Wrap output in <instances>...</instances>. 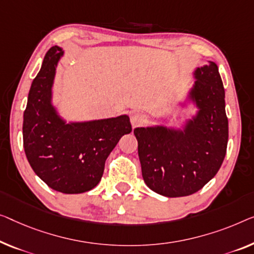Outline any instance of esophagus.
<instances>
[{"mask_svg": "<svg viewBox=\"0 0 254 254\" xmlns=\"http://www.w3.org/2000/svg\"><path fill=\"white\" fill-rule=\"evenodd\" d=\"M130 121H131V124L132 127H138L140 124H142L145 122V116L142 114H140L138 112H132L131 115H130Z\"/></svg>", "mask_w": 254, "mask_h": 254, "instance_id": "34e87169", "label": "esophagus"}]
</instances>
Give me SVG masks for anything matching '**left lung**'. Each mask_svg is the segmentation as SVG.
Returning a JSON list of instances; mask_svg holds the SVG:
<instances>
[{
  "label": "left lung",
  "mask_w": 254,
  "mask_h": 254,
  "mask_svg": "<svg viewBox=\"0 0 254 254\" xmlns=\"http://www.w3.org/2000/svg\"><path fill=\"white\" fill-rule=\"evenodd\" d=\"M195 83L183 107L191 104L195 115L181 127H135L142 178L147 186L166 197L194 194L213 178L224 162L228 142L225 89L217 64L194 70Z\"/></svg>",
  "instance_id": "obj_1"
}]
</instances>
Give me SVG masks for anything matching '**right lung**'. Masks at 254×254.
<instances>
[{"label": "right lung", "mask_w": 254, "mask_h": 254, "mask_svg": "<svg viewBox=\"0 0 254 254\" xmlns=\"http://www.w3.org/2000/svg\"><path fill=\"white\" fill-rule=\"evenodd\" d=\"M63 56L62 48L52 47L30 86L22 124L24 148L34 172L49 187L81 194L99 184L108 155L132 127L127 114L68 123L60 116L52 104V86Z\"/></svg>", "instance_id": "obj_1"}]
</instances>
